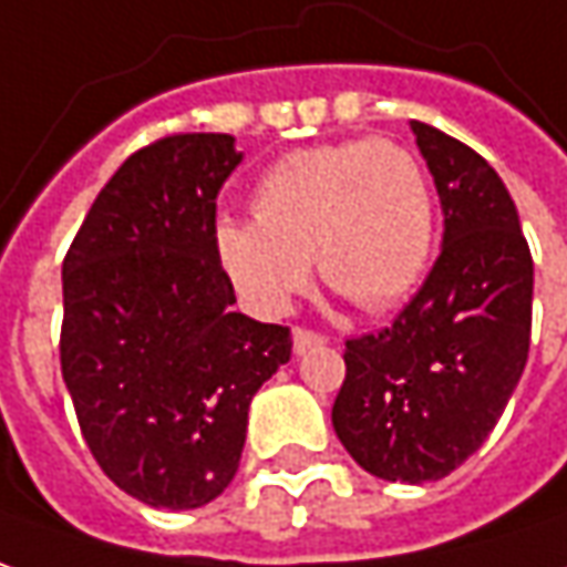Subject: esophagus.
I'll return each mask as SVG.
<instances>
[{
    "label": "esophagus",
    "instance_id": "1",
    "mask_svg": "<svg viewBox=\"0 0 567 567\" xmlns=\"http://www.w3.org/2000/svg\"><path fill=\"white\" fill-rule=\"evenodd\" d=\"M319 344H329V334H319L313 329H295V353H307Z\"/></svg>",
    "mask_w": 567,
    "mask_h": 567
}]
</instances>
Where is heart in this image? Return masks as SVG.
I'll list each match as a JSON object with an SVG mask.
<instances>
[{
	"label": "heart",
	"mask_w": 567,
	"mask_h": 567,
	"mask_svg": "<svg viewBox=\"0 0 567 567\" xmlns=\"http://www.w3.org/2000/svg\"><path fill=\"white\" fill-rule=\"evenodd\" d=\"M254 217L219 219L214 248L238 298L282 316L310 285V260L369 313L413 291L434 248V192L410 148L344 138L285 154L254 188Z\"/></svg>",
	"instance_id": "1"
}]
</instances>
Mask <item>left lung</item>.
Returning <instances> with one entry per match:
<instances>
[{"mask_svg": "<svg viewBox=\"0 0 567 567\" xmlns=\"http://www.w3.org/2000/svg\"><path fill=\"white\" fill-rule=\"evenodd\" d=\"M413 133L444 207V248L388 329L344 344L332 425L369 475L425 484L484 444L525 372L534 260L494 167L429 123Z\"/></svg>", "mask_w": 567, "mask_h": 567, "instance_id": "left-lung-1", "label": "left lung"}]
</instances>
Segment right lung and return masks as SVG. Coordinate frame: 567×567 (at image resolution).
<instances>
[{
	"label": "right lung",
	"instance_id": "right-lung-1",
	"mask_svg": "<svg viewBox=\"0 0 567 567\" xmlns=\"http://www.w3.org/2000/svg\"><path fill=\"white\" fill-rule=\"evenodd\" d=\"M241 154L176 133L130 154L73 235L61 375L95 462L154 509H198L238 472L248 406L291 360L288 326L233 313L214 248Z\"/></svg>",
	"mask_w": 567,
	"mask_h": 567
}]
</instances>
